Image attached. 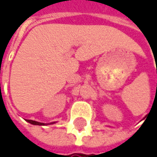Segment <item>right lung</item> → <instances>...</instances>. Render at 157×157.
Instances as JSON below:
<instances>
[{
  "label": "right lung",
  "instance_id": "right-lung-1",
  "mask_svg": "<svg viewBox=\"0 0 157 157\" xmlns=\"http://www.w3.org/2000/svg\"><path fill=\"white\" fill-rule=\"evenodd\" d=\"M28 123L32 124H35V125H44L43 123H39V122H36V121H33V120H27Z\"/></svg>",
  "mask_w": 157,
  "mask_h": 157
}]
</instances>
